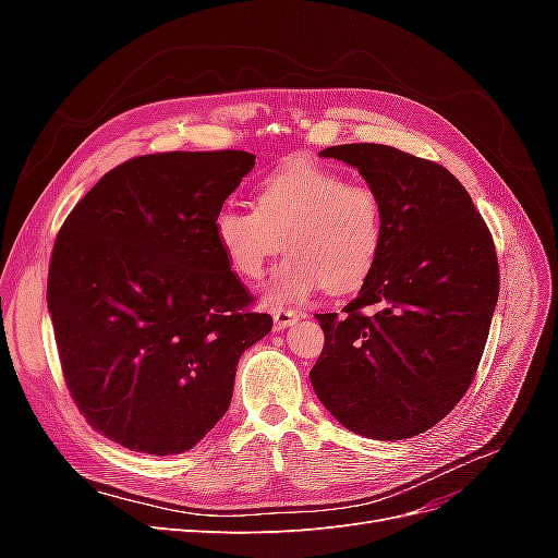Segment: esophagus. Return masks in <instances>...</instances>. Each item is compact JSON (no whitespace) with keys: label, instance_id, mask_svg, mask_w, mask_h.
I'll return each instance as SVG.
<instances>
[{"label":"esophagus","instance_id":"esophagus-1","mask_svg":"<svg viewBox=\"0 0 558 558\" xmlns=\"http://www.w3.org/2000/svg\"><path fill=\"white\" fill-rule=\"evenodd\" d=\"M272 318H275V328L283 330V328L293 326L295 320H300V312H295V310H275Z\"/></svg>","mask_w":558,"mask_h":558}]
</instances>
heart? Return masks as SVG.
<instances>
[{
	"label": "heart",
	"instance_id": "obj_1",
	"mask_svg": "<svg viewBox=\"0 0 558 558\" xmlns=\"http://www.w3.org/2000/svg\"><path fill=\"white\" fill-rule=\"evenodd\" d=\"M384 202L373 185L335 167L293 158L260 179L256 209L228 202L214 216V238L242 279H260L283 244L291 248L265 302L295 305L324 291H353L373 275L384 246Z\"/></svg>",
	"mask_w": 558,
	"mask_h": 558
}]
</instances>
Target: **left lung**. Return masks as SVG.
<instances>
[{
  "instance_id": "1",
  "label": "left lung",
  "mask_w": 558,
  "mask_h": 558,
  "mask_svg": "<svg viewBox=\"0 0 558 558\" xmlns=\"http://www.w3.org/2000/svg\"><path fill=\"white\" fill-rule=\"evenodd\" d=\"M324 158L356 167L384 202L381 256L326 332L310 379L353 433L404 440L465 396L498 302V256L472 197L449 170L384 144H342Z\"/></svg>"
}]
</instances>
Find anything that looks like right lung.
Returning <instances> with one entry per match:
<instances>
[{"mask_svg":"<svg viewBox=\"0 0 558 558\" xmlns=\"http://www.w3.org/2000/svg\"><path fill=\"white\" fill-rule=\"evenodd\" d=\"M256 156L130 158L78 199L56 238L46 300L78 412L156 456L195 447L232 398L242 351L272 330L214 238Z\"/></svg>","mask_w":558,"mask_h":558,"instance_id":"1","label":"right lung"}]
</instances>
